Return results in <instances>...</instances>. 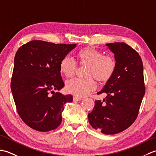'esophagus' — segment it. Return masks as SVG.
Returning <instances> with one entry per match:
<instances>
[{
  "label": "esophagus",
  "instance_id": "obj_1",
  "mask_svg": "<svg viewBox=\"0 0 156 156\" xmlns=\"http://www.w3.org/2000/svg\"><path fill=\"white\" fill-rule=\"evenodd\" d=\"M74 101H80L82 100V98L78 97H74Z\"/></svg>",
  "mask_w": 156,
  "mask_h": 156
}]
</instances>
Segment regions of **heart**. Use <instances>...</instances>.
I'll return each mask as SVG.
<instances>
[{"label": "heart", "mask_w": 156, "mask_h": 156, "mask_svg": "<svg viewBox=\"0 0 156 156\" xmlns=\"http://www.w3.org/2000/svg\"><path fill=\"white\" fill-rule=\"evenodd\" d=\"M76 57L80 64L88 65L86 75L92 76L98 82H107L114 74L116 68L115 59L105 56L103 53L94 48L80 49ZM59 69L66 77L70 78L75 73L76 63L72 58L66 56L59 63ZM95 88L96 84L91 77L75 78L68 80L66 84V91L78 97L87 96Z\"/></svg>", "instance_id": "heart-1"}]
</instances>
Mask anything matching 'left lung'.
I'll return each instance as SVG.
<instances>
[{"label":"left lung","instance_id":"8db88e82","mask_svg":"<svg viewBox=\"0 0 156 156\" xmlns=\"http://www.w3.org/2000/svg\"><path fill=\"white\" fill-rule=\"evenodd\" d=\"M115 55L113 75L98 94L106 93L102 102L96 101L88 114L90 125L106 135L125 130L136 119L145 94L144 66L138 53L125 43L107 44Z\"/></svg>","mask_w":156,"mask_h":156}]
</instances>
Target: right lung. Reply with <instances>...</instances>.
<instances>
[{
  "label": "right lung",
  "mask_w": 156,
  "mask_h": 156,
  "mask_svg": "<svg viewBox=\"0 0 156 156\" xmlns=\"http://www.w3.org/2000/svg\"><path fill=\"white\" fill-rule=\"evenodd\" d=\"M76 44H55L33 40L16 51L11 88L22 120L36 131L46 132L62 122L64 105L71 94L59 92L64 87L59 63Z\"/></svg>",
  "instance_id": "obj_1"
}]
</instances>
